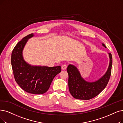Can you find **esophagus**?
Masks as SVG:
<instances>
[{
	"instance_id": "1",
	"label": "esophagus",
	"mask_w": 123,
	"mask_h": 123,
	"mask_svg": "<svg viewBox=\"0 0 123 123\" xmlns=\"http://www.w3.org/2000/svg\"><path fill=\"white\" fill-rule=\"evenodd\" d=\"M67 68V66L66 65H63L62 66V70H66V68Z\"/></svg>"
}]
</instances>
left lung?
<instances>
[{"mask_svg": "<svg viewBox=\"0 0 123 123\" xmlns=\"http://www.w3.org/2000/svg\"><path fill=\"white\" fill-rule=\"evenodd\" d=\"M102 45L106 48L105 44ZM110 65L106 73L100 79L94 82L85 81L81 76L76 67L69 65L67 68L68 75V89L74 98L78 99L89 100L97 96L106 86L111 73L112 58L109 53Z\"/></svg>", "mask_w": 123, "mask_h": 123, "instance_id": "1", "label": "left lung"}]
</instances>
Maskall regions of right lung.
<instances>
[{"label": "right lung", "mask_w": 123, "mask_h": 123, "mask_svg": "<svg viewBox=\"0 0 123 123\" xmlns=\"http://www.w3.org/2000/svg\"><path fill=\"white\" fill-rule=\"evenodd\" d=\"M30 34L23 38L14 47L12 53L11 63L16 82L24 91L34 94H41L48 90L56 75L61 72V67L31 66L24 60L23 48Z\"/></svg>", "instance_id": "obj_1"}]
</instances>
